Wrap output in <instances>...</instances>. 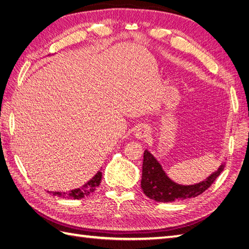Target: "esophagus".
Returning a JSON list of instances; mask_svg holds the SVG:
<instances>
[{
  "instance_id": "34e87169",
  "label": "esophagus",
  "mask_w": 249,
  "mask_h": 249,
  "mask_svg": "<svg viewBox=\"0 0 249 249\" xmlns=\"http://www.w3.org/2000/svg\"><path fill=\"white\" fill-rule=\"evenodd\" d=\"M149 134H150V130H149V128H146L145 126H139V127H137V129L135 131L136 137L139 139L145 138V137L149 136Z\"/></svg>"
}]
</instances>
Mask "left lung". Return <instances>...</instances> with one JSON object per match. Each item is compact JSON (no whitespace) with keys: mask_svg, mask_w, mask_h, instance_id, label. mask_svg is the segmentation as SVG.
<instances>
[{"mask_svg":"<svg viewBox=\"0 0 249 249\" xmlns=\"http://www.w3.org/2000/svg\"><path fill=\"white\" fill-rule=\"evenodd\" d=\"M225 163L206 178L204 181L193 185L178 184L167 176L161 165L151 153L145 150L142 165L141 188L145 196L157 202H173L177 200L195 198L205 192L223 172Z\"/></svg>","mask_w":249,"mask_h":249,"instance_id":"left-lung-1","label":"left lung"}]
</instances>
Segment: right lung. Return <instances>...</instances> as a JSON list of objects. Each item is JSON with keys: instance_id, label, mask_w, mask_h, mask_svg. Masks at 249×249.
I'll list each match as a JSON object with an SVG mask.
<instances>
[{"instance_id": "obj_1", "label": "right lung", "mask_w": 249, "mask_h": 249, "mask_svg": "<svg viewBox=\"0 0 249 249\" xmlns=\"http://www.w3.org/2000/svg\"><path fill=\"white\" fill-rule=\"evenodd\" d=\"M102 172L98 171L95 176L89 179V181L84 184L82 187L80 188H76L70 190L67 193H61V192H50L53 196H57V197H67V198H71V199H82L84 197H87L89 194L94 193L96 190V187L99 186L100 181H102Z\"/></svg>"}]
</instances>
